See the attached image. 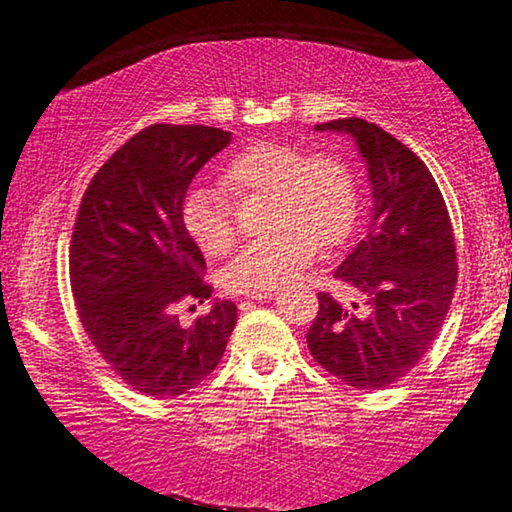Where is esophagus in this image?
Instances as JSON below:
<instances>
[{"label":"esophagus","instance_id":"1","mask_svg":"<svg viewBox=\"0 0 512 512\" xmlns=\"http://www.w3.org/2000/svg\"><path fill=\"white\" fill-rule=\"evenodd\" d=\"M273 297V292H259V294H250V299L253 301H266V299H271ZM241 306H246V301H243Z\"/></svg>","mask_w":512,"mask_h":512}]
</instances>
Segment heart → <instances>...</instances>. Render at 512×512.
<instances>
[{
	"instance_id": "heart-1",
	"label": "heart",
	"mask_w": 512,
	"mask_h": 512,
	"mask_svg": "<svg viewBox=\"0 0 512 512\" xmlns=\"http://www.w3.org/2000/svg\"><path fill=\"white\" fill-rule=\"evenodd\" d=\"M220 187L232 197L269 194V227L276 232L250 241L222 271L234 294L273 292L290 283L322 248L348 239L357 218V185L343 160L311 153L294 143L259 141L229 157ZM181 222L206 255H225L236 241L232 208L220 190L194 185L185 192Z\"/></svg>"
}]
</instances>
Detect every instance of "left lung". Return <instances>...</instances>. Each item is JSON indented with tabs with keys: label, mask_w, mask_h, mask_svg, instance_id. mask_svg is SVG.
<instances>
[{
	"label": "left lung",
	"mask_w": 512,
	"mask_h": 512,
	"mask_svg": "<svg viewBox=\"0 0 512 512\" xmlns=\"http://www.w3.org/2000/svg\"><path fill=\"white\" fill-rule=\"evenodd\" d=\"M352 136L371 183V225L334 276L364 301L345 308L320 292L306 341L331 376L357 390H383L424 357L457 285L452 222L434 176L413 150L362 118L315 125Z\"/></svg>",
	"instance_id": "obj_1"
}]
</instances>
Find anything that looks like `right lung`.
Returning <instances> with one entry per match:
<instances>
[{
    "instance_id": "1",
    "label": "right lung",
    "mask_w": 512,
    "mask_h": 512,
    "mask_svg": "<svg viewBox=\"0 0 512 512\" xmlns=\"http://www.w3.org/2000/svg\"><path fill=\"white\" fill-rule=\"evenodd\" d=\"M229 141L218 127L150 125L104 162L78 208L69 248L78 318L104 362L148 397L197 387L236 325L229 299H215L190 325L178 320L183 301L204 304L213 292L181 204L197 171Z\"/></svg>"
}]
</instances>
